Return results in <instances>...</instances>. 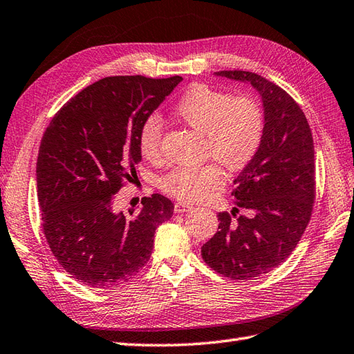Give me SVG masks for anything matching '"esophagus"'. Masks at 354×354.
Returning <instances> with one entry per match:
<instances>
[{
    "instance_id": "1",
    "label": "esophagus",
    "mask_w": 354,
    "mask_h": 354,
    "mask_svg": "<svg viewBox=\"0 0 354 354\" xmlns=\"http://www.w3.org/2000/svg\"><path fill=\"white\" fill-rule=\"evenodd\" d=\"M192 210H194V205L186 204V203H176V205H174L176 213H187V212H192Z\"/></svg>"
}]
</instances>
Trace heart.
<instances>
[{"instance_id":"obj_1","label":"heart","mask_w":354,"mask_h":354,"mask_svg":"<svg viewBox=\"0 0 354 354\" xmlns=\"http://www.w3.org/2000/svg\"><path fill=\"white\" fill-rule=\"evenodd\" d=\"M176 117L204 136V156L228 171L243 169L254 159L264 135V112L254 97L192 85L176 105ZM163 124L159 115L144 120L138 132V149L149 162L162 159ZM225 176L216 163L176 167L160 180L165 194L183 201L203 200L222 186Z\"/></svg>"}]
</instances>
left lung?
Instances as JSON below:
<instances>
[{
	"label": "left lung",
	"instance_id": "obj_1",
	"mask_svg": "<svg viewBox=\"0 0 354 354\" xmlns=\"http://www.w3.org/2000/svg\"><path fill=\"white\" fill-rule=\"evenodd\" d=\"M216 75L251 84L264 108L260 150L234 178L233 216L219 213V231L201 248L213 270L248 281L286 261L304 236L315 198L314 141L304 111L277 84L245 71Z\"/></svg>",
	"mask_w": 354,
	"mask_h": 354
}]
</instances>
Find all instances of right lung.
<instances>
[{"instance_id":"1","label":"right lung","mask_w":354,"mask_h":354,"mask_svg":"<svg viewBox=\"0 0 354 354\" xmlns=\"http://www.w3.org/2000/svg\"><path fill=\"white\" fill-rule=\"evenodd\" d=\"M182 81L108 76L66 102L43 133L37 156L41 228L59 266L88 287L111 288L147 264L154 231L174 213L159 194L118 212L115 194L141 160L142 122Z\"/></svg>"}]
</instances>
